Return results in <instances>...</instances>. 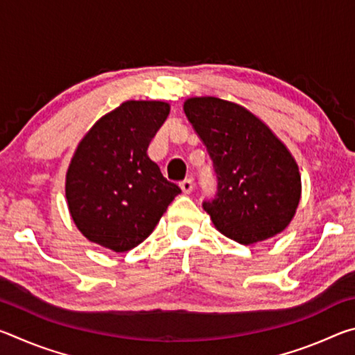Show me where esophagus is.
<instances>
[{"instance_id": "obj_1", "label": "esophagus", "mask_w": 355, "mask_h": 355, "mask_svg": "<svg viewBox=\"0 0 355 355\" xmlns=\"http://www.w3.org/2000/svg\"><path fill=\"white\" fill-rule=\"evenodd\" d=\"M180 188H182L184 194H191L192 189H194V183H192V180H184V182L180 183Z\"/></svg>"}]
</instances>
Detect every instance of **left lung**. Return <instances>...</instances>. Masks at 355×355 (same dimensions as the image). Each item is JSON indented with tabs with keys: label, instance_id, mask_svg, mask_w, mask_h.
Here are the masks:
<instances>
[{
	"label": "left lung",
	"instance_id": "8db88e82",
	"mask_svg": "<svg viewBox=\"0 0 355 355\" xmlns=\"http://www.w3.org/2000/svg\"><path fill=\"white\" fill-rule=\"evenodd\" d=\"M183 110L218 175V194L203 202L214 227L244 245L284 232L302 192L297 163L285 144L260 117L233 101L191 97Z\"/></svg>",
	"mask_w": 355,
	"mask_h": 355
}]
</instances>
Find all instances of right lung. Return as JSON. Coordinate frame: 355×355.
Segmentation results:
<instances>
[{
  "mask_svg": "<svg viewBox=\"0 0 355 355\" xmlns=\"http://www.w3.org/2000/svg\"><path fill=\"white\" fill-rule=\"evenodd\" d=\"M169 112L167 101H123L78 144L65 173V199L91 243L114 252L135 249L182 192L147 155Z\"/></svg>",
  "mask_w": 355,
  "mask_h": 355,
  "instance_id": "obj_1",
  "label": "right lung"
}]
</instances>
